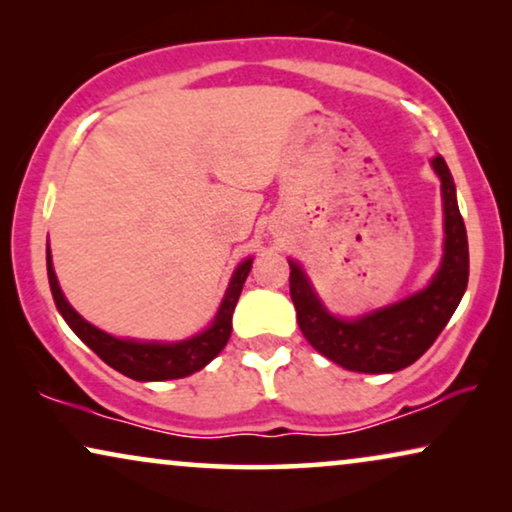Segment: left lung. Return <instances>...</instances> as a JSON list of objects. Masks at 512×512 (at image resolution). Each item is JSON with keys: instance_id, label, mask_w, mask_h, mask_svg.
Instances as JSON below:
<instances>
[{"instance_id": "left-lung-1", "label": "left lung", "mask_w": 512, "mask_h": 512, "mask_svg": "<svg viewBox=\"0 0 512 512\" xmlns=\"http://www.w3.org/2000/svg\"><path fill=\"white\" fill-rule=\"evenodd\" d=\"M445 207V256L431 284L415 296L356 321L326 312L305 272L291 265L289 289L305 340L326 359L356 373H396L429 349L457 310L468 284V237L452 174L443 158H433Z\"/></svg>"}]
</instances>
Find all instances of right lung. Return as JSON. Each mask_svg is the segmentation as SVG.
<instances>
[{
  "label": "right lung",
  "instance_id": "obj_1",
  "mask_svg": "<svg viewBox=\"0 0 512 512\" xmlns=\"http://www.w3.org/2000/svg\"><path fill=\"white\" fill-rule=\"evenodd\" d=\"M48 265V282H51L53 300L69 328L100 356V359L125 377L139 382H160V380H177V377H186L195 373V370L205 368L216 354L226 347L233 331V312L240 298L244 279H247L251 270V258H247L240 268L235 270L233 279H230L226 298L219 307L214 324L207 328L205 333L195 335L191 340L172 342V345H163V342H135V340H118L114 335L100 331V328L90 326L86 319H81L72 305L62 296L58 277L53 272L51 251L46 258Z\"/></svg>",
  "mask_w": 512,
  "mask_h": 512
}]
</instances>
